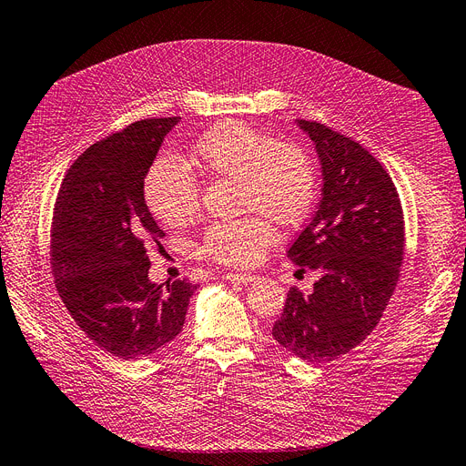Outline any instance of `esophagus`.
Masks as SVG:
<instances>
[{
    "label": "esophagus",
    "instance_id": "esophagus-1",
    "mask_svg": "<svg viewBox=\"0 0 466 466\" xmlns=\"http://www.w3.org/2000/svg\"><path fill=\"white\" fill-rule=\"evenodd\" d=\"M225 278L228 281H236V283H249V281L257 279V276L251 272H227Z\"/></svg>",
    "mask_w": 466,
    "mask_h": 466
}]
</instances>
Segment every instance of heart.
Wrapping results in <instances>:
<instances>
[{"label": "heart", "mask_w": 466, "mask_h": 466, "mask_svg": "<svg viewBox=\"0 0 466 466\" xmlns=\"http://www.w3.org/2000/svg\"><path fill=\"white\" fill-rule=\"evenodd\" d=\"M188 166L209 178H234L238 209L251 211L215 220L201 234V255L220 265H255L276 239L272 220L297 227L316 201L318 180L309 152L244 121H220L208 129L192 145ZM190 169L175 157H159L147 173V204L167 227H185L199 211V180Z\"/></svg>", "instance_id": "heart-1"}]
</instances>
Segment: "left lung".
<instances>
[{
  "mask_svg": "<svg viewBox=\"0 0 466 466\" xmlns=\"http://www.w3.org/2000/svg\"><path fill=\"white\" fill-rule=\"evenodd\" d=\"M314 140L323 198L288 258L318 270L312 293L291 288L272 335L310 363L350 352L377 328L400 279L406 225L392 177L350 137L297 119Z\"/></svg>",
  "mask_w": 466,
  "mask_h": 466,
  "instance_id": "left-lung-1",
  "label": "left lung"
}]
</instances>
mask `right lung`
I'll use <instances>...</instances> for the list:
<instances>
[{"label":"right lung","instance_id":"right-lung-1","mask_svg":"<svg viewBox=\"0 0 466 466\" xmlns=\"http://www.w3.org/2000/svg\"><path fill=\"white\" fill-rule=\"evenodd\" d=\"M180 117H147L96 140L66 171L51 222L58 297L95 345L140 360L185 326L196 286L148 279V244L164 230L147 208L145 177Z\"/></svg>","mask_w":466,"mask_h":466}]
</instances>
